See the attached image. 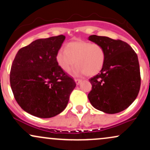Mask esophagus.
<instances>
[{
  "mask_svg": "<svg viewBox=\"0 0 150 150\" xmlns=\"http://www.w3.org/2000/svg\"><path fill=\"white\" fill-rule=\"evenodd\" d=\"M75 83H76V85H80V82H82V80H80V79H75Z\"/></svg>",
  "mask_w": 150,
  "mask_h": 150,
  "instance_id": "1",
  "label": "esophagus"
}]
</instances>
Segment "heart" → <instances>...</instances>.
<instances>
[{
    "label": "heart",
    "instance_id": "heart-1",
    "mask_svg": "<svg viewBox=\"0 0 150 150\" xmlns=\"http://www.w3.org/2000/svg\"><path fill=\"white\" fill-rule=\"evenodd\" d=\"M105 59L106 53L102 46L83 40L68 43L65 50L60 49L56 56L58 66L63 71L68 72L75 63L77 64L72 70L75 76L97 75L102 69Z\"/></svg>",
    "mask_w": 150,
    "mask_h": 150
}]
</instances>
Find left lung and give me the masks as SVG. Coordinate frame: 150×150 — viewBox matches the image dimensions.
<instances>
[{
	"mask_svg": "<svg viewBox=\"0 0 150 150\" xmlns=\"http://www.w3.org/2000/svg\"><path fill=\"white\" fill-rule=\"evenodd\" d=\"M91 42L104 48L106 59L100 73L89 79L91 104L106 113H119L135 100L140 88L138 58L131 46L121 40L91 35Z\"/></svg>",
	"mask_w": 150,
	"mask_h": 150,
	"instance_id": "8db88e82",
	"label": "left lung"
}]
</instances>
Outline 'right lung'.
<instances>
[{
	"label": "right lung",
	"mask_w": 150,
	"mask_h": 150,
	"mask_svg": "<svg viewBox=\"0 0 150 150\" xmlns=\"http://www.w3.org/2000/svg\"><path fill=\"white\" fill-rule=\"evenodd\" d=\"M65 39L59 35L37 39L19 50L13 62L12 91L20 107L32 116L48 118L59 114L76 86L56 60Z\"/></svg>",
	"instance_id": "obj_1"
}]
</instances>
